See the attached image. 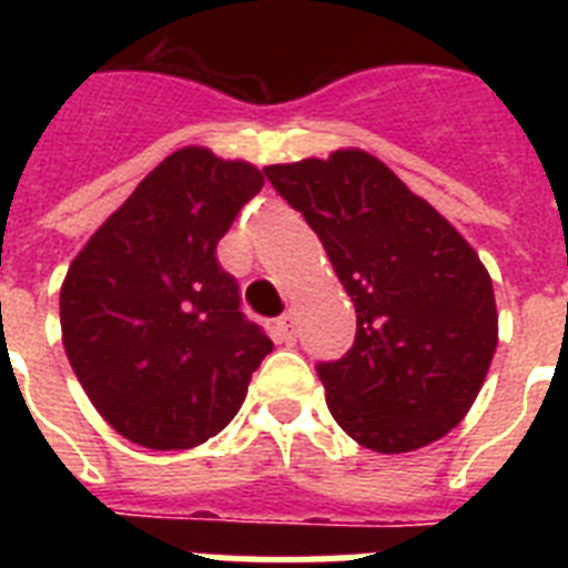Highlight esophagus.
I'll return each instance as SVG.
<instances>
[{
    "label": "esophagus",
    "mask_w": 568,
    "mask_h": 568,
    "mask_svg": "<svg viewBox=\"0 0 568 568\" xmlns=\"http://www.w3.org/2000/svg\"><path fill=\"white\" fill-rule=\"evenodd\" d=\"M273 338H275V344H284V346H293L295 344V338H298V324H295V315L293 313L281 315V318L275 321Z\"/></svg>",
    "instance_id": "34e87169"
}]
</instances>
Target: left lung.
Segmentation results:
<instances>
[{"label":"left lung","instance_id":"8db88e82","mask_svg":"<svg viewBox=\"0 0 568 568\" xmlns=\"http://www.w3.org/2000/svg\"><path fill=\"white\" fill-rule=\"evenodd\" d=\"M264 175L307 219L355 304V344L315 366L333 418L386 455L444 438L478 398L498 346L495 290L478 253L364 150Z\"/></svg>","mask_w":568,"mask_h":568}]
</instances>
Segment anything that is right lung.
<instances>
[{
    "mask_svg": "<svg viewBox=\"0 0 568 568\" xmlns=\"http://www.w3.org/2000/svg\"><path fill=\"white\" fill-rule=\"evenodd\" d=\"M261 187L253 164L175 150L70 264L64 353L99 415L133 444L190 449L222 433L273 349L215 258Z\"/></svg>",
    "mask_w": 568,
    "mask_h": 568,
    "instance_id": "add662e5",
    "label": "right lung"
}]
</instances>
